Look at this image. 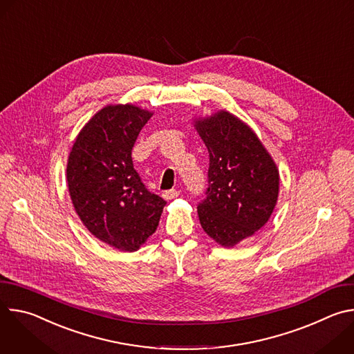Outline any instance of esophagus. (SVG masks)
Listing matches in <instances>:
<instances>
[{
  "label": "esophagus",
  "instance_id": "1",
  "mask_svg": "<svg viewBox=\"0 0 354 354\" xmlns=\"http://www.w3.org/2000/svg\"><path fill=\"white\" fill-rule=\"evenodd\" d=\"M178 196H179V190H176V189L165 190V192L162 193V197H164L165 200H172V198H175V197H178Z\"/></svg>",
  "mask_w": 354,
  "mask_h": 354
}]
</instances>
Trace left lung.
Returning a JSON list of instances; mask_svg holds the SVG:
<instances>
[{
    "instance_id": "1",
    "label": "left lung",
    "mask_w": 354,
    "mask_h": 354,
    "mask_svg": "<svg viewBox=\"0 0 354 354\" xmlns=\"http://www.w3.org/2000/svg\"><path fill=\"white\" fill-rule=\"evenodd\" d=\"M210 167L206 198L197 206L201 227L223 246L254 235L270 218L279 196V171L243 122L228 112L197 120Z\"/></svg>"
}]
</instances>
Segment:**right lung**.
I'll return each instance as SVG.
<instances>
[{
	"instance_id": "1",
	"label": "right lung",
	"mask_w": 354,
	"mask_h": 354,
	"mask_svg": "<svg viewBox=\"0 0 354 354\" xmlns=\"http://www.w3.org/2000/svg\"><path fill=\"white\" fill-rule=\"evenodd\" d=\"M153 113L133 105L99 111L78 134L67 164L74 209L88 231L133 252L153 235L167 201L151 193L133 167L131 149Z\"/></svg>"
}]
</instances>
